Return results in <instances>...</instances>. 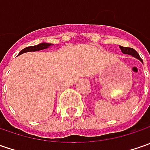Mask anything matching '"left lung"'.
Returning a JSON list of instances; mask_svg holds the SVG:
<instances>
[{"mask_svg":"<svg viewBox=\"0 0 150 150\" xmlns=\"http://www.w3.org/2000/svg\"><path fill=\"white\" fill-rule=\"evenodd\" d=\"M119 47H120V49H121L122 52H123L124 54L131 55V56H133L134 57L138 58L139 60H140L142 62H143V60L140 58V57H139V53H138V52H137L134 48H131V47H121V46H119Z\"/></svg>","mask_w":150,"mask_h":150,"instance_id":"obj_1","label":"left lung"}]
</instances>
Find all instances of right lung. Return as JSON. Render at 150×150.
Masks as SVG:
<instances>
[{
    "instance_id": "1",
    "label": "right lung",
    "mask_w": 150,
    "mask_h": 150,
    "mask_svg": "<svg viewBox=\"0 0 150 150\" xmlns=\"http://www.w3.org/2000/svg\"><path fill=\"white\" fill-rule=\"evenodd\" d=\"M51 46H52V44L51 43H46V42H42V43L38 44L36 46H32V47H27L26 48L22 49L19 52V55L22 54L24 52H36V51H40V50H43Z\"/></svg>"
}]
</instances>
